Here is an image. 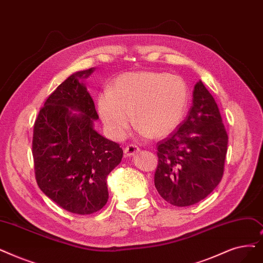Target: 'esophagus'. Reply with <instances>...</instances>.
<instances>
[{
  "label": "esophagus",
  "mask_w": 263,
  "mask_h": 263,
  "mask_svg": "<svg viewBox=\"0 0 263 263\" xmlns=\"http://www.w3.org/2000/svg\"><path fill=\"white\" fill-rule=\"evenodd\" d=\"M139 152H140V148L134 144H129V145L125 146V148H124V155L129 156V157L134 156L135 154H138Z\"/></svg>",
  "instance_id": "34e87169"
}]
</instances>
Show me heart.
I'll return each instance as SVG.
<instances>
[{
  "label": "heart",
  "instance_id": "heart-1",
  "mask_svg": "<svg viewBox=\"0 0 263 263\" xmlns=\"http://www.w3.org/2000/svg\"><path fill=\"white\" fill-rule=\"evenodd\" d=\"M189 91L184 79L165 72L120 75L98 98V112L111 138L120 140L132 123L143 136L163 138L184 118Z\"/></svg>",
  "mask_w": 263,
  "mask_h": 263
}]
</instances>
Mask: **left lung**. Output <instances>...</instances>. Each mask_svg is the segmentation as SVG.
I'll return each mask as SVG.
<instances>
[{
	"instance_id": "obj_1",
	"label": "left lung",
	"mask_w": 263,
	"mask_h": 263,
	"mask_svg": "<svg viewBox=\"0 0 263 263\" xmlns=\"http://www.w3.org/2000/svg\"><path fill=\"white\" fill-rule=\"evenodd\" d=\"M155 187L174 206H189L206 198L224 170L228 134L217 103L200 81L186 119L157 143Z\"/></svg>"
}]
</instances>
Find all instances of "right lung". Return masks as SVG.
Returning a JSON list of instances; mask_svg holds the SVG:
<instances>
[{
  "mask_svg": "<svg viewBox=\"0 0 263 263\" xmlns=\"http://www.w3.org/2000/svg\"><path fill=\"white\" fill-rule=\"evenodd\" d=\"M93 68L71 75L45 101L34 122L32 155L40 189L63 210L90 215L108 200L106 177L122 159L119 144L93 129L95 102L79 82ZM81 114H73L70 109Z\"/></svg>",
  "mask_w": 263,
  "mask_h": 263,
  "instance_id": "right-lung-1",
  "label": "right lung"
}]
</instances>
